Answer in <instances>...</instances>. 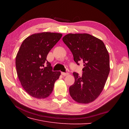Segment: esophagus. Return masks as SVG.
<instances>
[{"instance_id": "1", "label": "esophagus", "mask_w": 129, "mask_h": 129, "mask_svg": "<svg viewBox=\"0 0 129 129\" xmlns=\"http://www.w3.org/2000/svg\"><path fill=\"white\" fill-rule=\"evenodd\" d=\"M61 74L63 76H67V75H69V73H63V72H62L61 73Z\"/></svg>"}]
</instances>
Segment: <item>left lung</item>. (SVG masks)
I'll return each mask as SVG.
<instances>
[{
	"mask_svg": "<svg viewBox=\"0 0 129 129\" xmlns=\"http://www.w3.org/2000/svg\"><path fill=\"white\" fill-rule=\"evenodd\" d=\"M62 40L72 52L74 61L84 64L82 76L73 73L75 82L69 87L70 95L77 103H91L102 92L110 72L106 47L100 39L87 33L68 34Z\"/></svg>",
	"mask_w": 129,
	"mask_h": 129,
	"instance_id": "obj_1",
	"label": "left lung"
}]
</instances>
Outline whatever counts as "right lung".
I'll return each instance as SVG.
<instances>
[{
    "instance_id": "obj_1",
    "label": "right lung",
    "mask_w": 129,
    "mask_h": 129,
    "mask_svg": "<svg viewBox=\"0 0 129 129\" xmlns=\"http://www.w3.org/2000/svg\"><path fill=\"white\" fill-rule=\"evenodd\" d=\"M62 36L58 33H35L26 38L19 48L15 58L17 75L26 92L34 98L48 97L61 75L52 71L46 58Z\"/></svg>"
}]
</instances>
